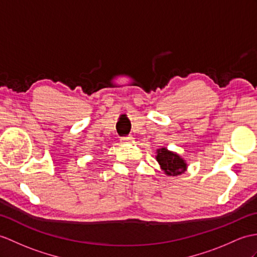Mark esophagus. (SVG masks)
<instances>
[{"mask_svg": "<svg viewBox=\"0 0 257 257\" xmlns=\"http://www.w3.org/2000/svg\"><path fill=\"white\" fill-rule=\"evenodd\" d=\"M120 141H122V142H131L133 141V137L131 136H126V137H122V138H120Z\"/></svg>", "mask_w": 257, "mask_h": 257, "instance_id": "obj_1", "label": "esophagus"}]
</instances>
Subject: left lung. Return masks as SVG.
Instances as JSON below:
<instances>
[{
	"mask_svg": "<svg viewBox=\"0 0 257 257\" xmlns=\"http://www.w3.org/2000/svg\"><path fill=\"white\" fill-rule=\"evenodd\" d=\"M157 161L166 175L177 176L187 170V163L177 153L161 148L157 150Z\"/></svg>",
	"mask_w": 257,
	"mask_h": 257,
	"instance_id": "left-lung-1",
	"label": "left lung"
}]
</instances>
